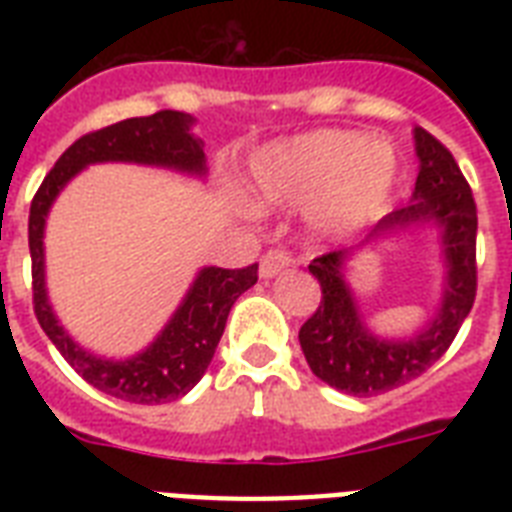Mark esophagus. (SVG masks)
Returning <instances> with one entry per match:
<instances>
[{"instance_id": "34e87169", "label": "esophagus", "mask_w": 512, "mask_h": 512, "mask_svg": "<svg viewBox=\"0 0 512 512\" xmlns=\"http://www.w3.org/2000/svg\"><path fill=\"white\" fill-rule=\"evenodd\" d=\"M292 265V257L284 249H268L260 260V279H273Z\"/></svg>"}]
</instances>
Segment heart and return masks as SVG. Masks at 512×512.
I'll use <instances>...</instances> for the list:
<instances>
[{
    "mask_svg": "<svg viewBox=\"0 0 512 512\" xmlns=\"http://www.w3.org/2000/svg\"><path fill=\"white\" fill-rule=\"evenodd\" d=\"M398 183V156L361 132L319 130L263 148L249 167L257 207L311 204V225L324 236L374 223Z\"/></svg>",
    "mask_w": 512,
    "mask_h": 512,
    "instance_id": "b5f03b06",
    "label": "heart"
}]
</instances>
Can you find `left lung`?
I'll return each mask as SVG.
<instances>
[{"mask_svg":"<svg viewBox=\"0 0 512 512\" xmlns=\"http://www.w3.org/2000/svg\"><path fill=\"white\" fill-rule=\"evenodd\" d=\"M414 151L420 175L412 201L382 217L364 244L417 225H438L446 281L436 316L404 340L377 337L366 327L345 279L353 249L327 252L308 265L321 284V303L300 327V348L311 372L348 396H380L428 372L452 345L476 300L478 215L473 191L449 148L422 127H414Z\"/></svg>","mask_w":512,"mask_h":512,"instance_id":"8db88e82","label":"left lung"}]
</instances>
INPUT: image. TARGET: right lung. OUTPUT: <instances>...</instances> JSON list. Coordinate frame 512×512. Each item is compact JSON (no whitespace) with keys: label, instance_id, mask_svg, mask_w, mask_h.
Instances as JSON below:
<instances>
[{"label":"right lung","instance_id":"add662e5","mask_svg":"<svg viewBox=\"0 0 512 512\" xmlns=\"http://www.w3.org/2000/svg\"><path fill=\"white\" fill-rule=\"evenodd\" d=\"M193 119L183 111H156L151 116L124 119L111 127L82 135L74 146L63 151L55 167L39 185L31 215H28V249H31V279H34V313L39 327L50 337L60 356L74 366L76 374L92 388L130 404H167L185 396L204 377L215 348L223 337L225 321L233 303L257 281V263L247 268H201L188 295L177 305L167 327L159 332L138 356L100 358L76 345L52 313L44 287V223L52 201L63 185L76 177L87 164L132 162L148 167H167L185 175H207L204 143L193 138Z\"/></svg>","mask_w":512,"mask_h":512}]
</instances>
